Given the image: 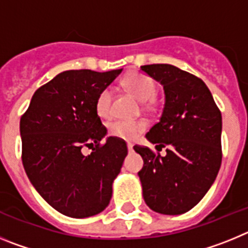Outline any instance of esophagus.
<instances>
[{
    "instance_id": "obj_1",
    "label": "esophagus",
    "mask_w": 248,
    "mask_h": 248,
    "mask_svg": "<svg viewBox=\"0 0 248 248\" xmlns=\"http://www.w3.org/2000/svg\"><path fill=\"white\" fill-rule=\"evenodd\" d=\"M126 146H128V150L129 151H133V144L128 143V145H126Z\"/></svg>"
}]
</instances>
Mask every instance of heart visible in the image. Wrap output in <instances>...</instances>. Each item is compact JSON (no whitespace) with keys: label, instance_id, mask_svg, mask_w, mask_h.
Wrapping results in <instances>:
<instances>
[{"label":"heart","instance_id":"obj_1","mask_svg":"<svg viewBox=\"0 0 248 248\" xmlns=\"http://www.w3.org/2000/svg\"><path fill=\"white\" fill-rule=\"evenodd\" d=\"M123 84L130 93H133L140 102H148L156 94V84L150 77L141 73H131L123 80ZM113 92L110 88H104L98 94L95 100V109L99 117L108 118L111 114ZM146 129V123L143 120H117L109 124L108 131L111 137L123 140H134L140 133Z\"/></svg>","mask_w":248,"mask_h":248}]
</instances>
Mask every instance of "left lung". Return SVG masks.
<instances>
[{
  "instance_id": "8db88e82",
  "label": "left lung",
  "mask_w": 248,
  "mask_h": 248,
  "mask_svg": "<svg viewBox=\"0 0 248 248\" xmlns=\"http://www.w3.org/2000/svg\"><path fill=\"white\" fill-rule=\"evenodd\" d=\"M141 71L164 87L165 104L159 123L146 134L166 148V155L146 146L134 150L144 160L138 172L143 196L153 211L181 215L200 202L220 170L222 117L207 85L171 64L141 65Z\"/></svg>"
}]
</instances>
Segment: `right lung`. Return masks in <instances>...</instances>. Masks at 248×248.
Returning <instances> with one entry per match:
<instances>
[{
  "mask_svg": "<svg viewBox=\"0 0 248 248\" xmlns=\"http://www.w3.org/2000/svg\"><path fill=\"white\" fill-rule=\"evenodd\" d=\"M123 69L65 71L34 92L21 118L22 163L41 196L61 214L84 218L109 205L113 181L128 154L124 140L108 137L95 109L100 91ZM84 146H94L89 155Z\"/></svg>",
  "mask_w": 248,
  "mask_h": 248,
  "instance_id": "right-lung-1",
  "label": "right lung"
}]
</instances>
